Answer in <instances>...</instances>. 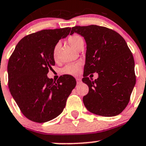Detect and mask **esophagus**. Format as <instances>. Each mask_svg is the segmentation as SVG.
<instances>
[{"instance_id":"esophagus-1","label":"esophagus","mask_w":146,"mask_h":146,"mask_svg":"<svg viewBox=\"0 0 146 146\" xmlns=\"http://www.w3.org/2000/svg\"><path fill=\"white\" fill-rule=\"evenodd\" d=\"M76 84H77L78 85H79V84H81V82H82V81H81V79H80V78H76Z\"/></svg>"}]
</instances>
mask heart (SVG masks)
Masks as SVG:
<instances>
[{
	"label": "heart",
	"instance_id": "heart-1",
	"mask_svg": "<svg viewBox=\"0 0 146 146\" xmlns=\"http://www.w3.org/2000/svg\"><path fill=\"white\" fill-rule=\"evenodd\" d=\"M67 42L68 43L72 46L73 48L76 49H79L81 46H84V40L83 37L77 34H74V35H70L67 38ZM60 43L58 42L57 44H55V46L53 48L52 51V56L54 60H56L58 59V50L60 48ZM82 62H78L76 63L69 64V65H65L61 70V72L65 74H70V75H77L79 73L80 70H81Z\"/></svg>",
	"mask_w": 146,
	"mask_h": 146
}]
</instances>
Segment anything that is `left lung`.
I'll use <instances>...</instances> for the list:
<instances>
[{
	"instance_id": "left-lung-1",
	"label": "left lung",
	"mask_w": 146,
	"mask_h": 146,
	"mask_svg": "<svg viewBox=\"0 0 146 146\" xmlns=\"http://www.w3.org/2000/svg\"><path fill=\"white\" fill-rule=\"evenodd\" d=\"M74 33L83 36L87 45L82 79L89 88L83 98L86 109L102 116L118 115L136 84L134 57L126 42L115 31L96 25L74 26L70 35ZM95 72L98 78L92 81L87 76Z\"/></svg>"
}]
</instances>
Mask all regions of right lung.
<instances>
[{"label": "right lung", "instance_id": "obj_1", "mask_svg": "<svg viewBox=\"0 0 146 146\" xmlns=\"http://www.w3.org/2000/svg\"><path fill=\"white\" fill-rule=\"evenodd\" d=\"M71 28L42 30L21 39L7 65L8 86L23 115L36 123H45L62 112L76 81L71 75L57 81L47 76L55 65L52 51Z\"/></svg>", "mask_w": 146, "mask_h": 146}]
</instances>
